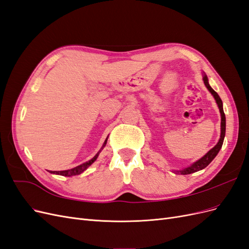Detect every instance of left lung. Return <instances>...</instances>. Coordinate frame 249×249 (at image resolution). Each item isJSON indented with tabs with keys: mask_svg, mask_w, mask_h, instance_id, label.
<instances>
[{
	"mask_svg": "<svg viewBox=\"0 0 249 249\" xmlns=\"http://www.w3.org/2000/svg\"><path fill=\"white\" fill-rule=\"evenodd\" d=\"M202 81L203 83H205L206 87L208 88L209 91L211 92V94H212L214 96V99L216 101V104L218 108H219V112H220V116H221V124H220V138H219V141L217 142V144L213 147L211 148L209 152L201 157L199 160H197L196 162L192 163L191 165H189V166L182 169V170H175L176 173H179V175H190V173H193V172H196V171H199L203 168H206L208 165L212 162L214 160V158L217 156V154L219 153V150L221 149L222 147V144H223V140H224V136H225V115H224V112H223V106H222V101L220 99V96L218 95V93L215 91V90L210 86L209 84V80H208V77L207 74L205 72H202Z\"/></svg>",
	"mask_w": 249,
	"mask_h": 249,
	"instance_id": "obj_1",
	"label": "left lung"
}]
</instances>
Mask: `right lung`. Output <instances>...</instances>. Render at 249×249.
Here are the masks:
<instances>
[{
    "label": "right lung",
    "mask_w": 249,
    "mask_h": 249,
    "mask_svg": "<svg viewBox=\"0 0 249 249\" xmlns=\"http://www.w3.org/2000/svg\"><path fill=\"white\" fill-rule=\"evenodd\" d=\"M107 140H108V138H106V140H105V142H104V144H103V146H102V148L100 149V152L97 153L91 160H89V161H87V162H85V163H83V164H81V165H79V166H77V167H73V168H71V169H67V170H61V171H50L51 173H53V175H59V176H63V177H72V176H78V175H81L82 172H84L90 165H91L96 159H97V157H99V155H100V153H101V150L105 147V145H106V143H107Z\"/></svg>",
    "instance_id": "right-lung-1"
}]
</instances>
